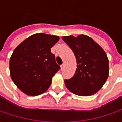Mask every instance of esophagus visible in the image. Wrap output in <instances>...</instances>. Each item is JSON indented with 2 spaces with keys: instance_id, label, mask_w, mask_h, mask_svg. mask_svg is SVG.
Wrapping results in <instances>:
<instances>
[{
  "instance_id": "34e87169",
  "label": "esophagus",
  "mask_w": 122,
  "mask_h": 122,
  "mask_svg": "<svg viewBox=\"0 0 122 122\" xmlns=\"http://www.w3.org/2000/svg\"><path fill=\"white\" fill-rule=\"evenodd\" d=\"M64 66H65L64 64H62V65L60 66V69H61V70H63L64 68Z\"/></svg>"
}]
</instances>
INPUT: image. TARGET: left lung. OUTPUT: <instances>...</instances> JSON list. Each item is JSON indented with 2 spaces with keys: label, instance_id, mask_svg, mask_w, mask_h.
I'll return each instance as SVG.
<instances>
[{
  "label": "left lung",
  "instance_id": "8db88e82",
  "mask_svg": "<svg viewBox=\"0 0 122 122\" xmlns=\"http://www.w3.org/2000/svg\"><path fill=\"white\" fill-rule=\"evenodd\" d=\"M62 40L72 49L77 68L71 79L64 80L72 93L81 96L98 92L109 77V62L105 51L91 37L85 35L64 36Z\"/></svg>",
  "mask_w": 122,
  "mask_h": 122
}]
</instances>
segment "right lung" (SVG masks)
Returning a JSON list of instances; mask_svg holds the SVG:
<instances>
[{"label":"right lung","instance_id":"obj_1","mask_svg":"<svg viewBox=\"0 0 122 122\" xmlns=\"http://www.w3.org/2000/svg\"><path fill=\"white\" fill-rule=\"evenodd\" d=\"M59 39L58 36L36 33L14 49L9 61L10 75L24 94L37 96L49 87L51 79L60 68L51 52Z\"/></svg>","mask_w":122,"mask_h":122}]
</instances>
